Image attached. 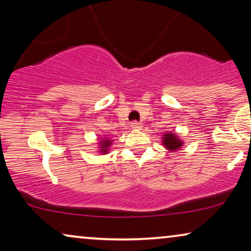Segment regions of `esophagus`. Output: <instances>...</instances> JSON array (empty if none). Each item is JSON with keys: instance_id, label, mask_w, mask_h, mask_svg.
I'll list each match as a JSON object with an SVG mask.
<instances>
[{"instance_id": "esophagus-1", "label": "esophagus", "mask_w": 251, "mask_h": 251, "mask_svg": "<svg viewBox=\"0 0 251 251\" xmlns=\"http://www.w3.org/2000/svg\"><path fill=\"white\" fill-rule=\"evenodd\" d=\"M141 123L140 122H137V121H133V122H131V128L133 129V130H139V129H141Z\"/></svg>"}]
</instances>
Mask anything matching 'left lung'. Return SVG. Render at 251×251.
<instances>
[{
	"label": "left lung",
	"instance_id": "left-lung-1",
	"mask_svg": "<svg viewBox=\"0 0 251 251\" xmlns=\"http://www.w3.org/2000/svg\"><path fill=\"white\" fill-rule=\"evenodd\" d=\"M163 146L170 151H179L182 147L183 141L180 139V137L174 132H166L163 134V140H162Z\"/></svg>",
	"mask_w": 251,
	"mask_h": 251
}]
</instances>
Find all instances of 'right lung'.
I'll list each match as a JSON object with an SVG mask.
<instances>
[{
	"label": "right lung",
	"mask_w": 251,
	"mask_h": 251,
	"mask_svg": "<svg viewBox=\"0 0 251 251\" xmlns=\"http://www.w3.org/2000/svg\"><path fill=\"white\" fill-rule=\"evenodd\" d=\"M100 144V152L101 154H107L108 152V148L111 147L112 145V140L108 139V138H101Z\"/></svg>",
	"instance_id": "add662e5"
}]
</instances>
